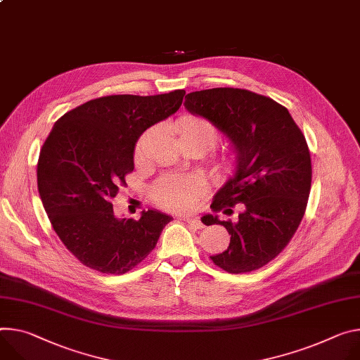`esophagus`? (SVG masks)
Here are the masks:
<instances>
[{"label":"esophagus","mask_w":360,"mask_h":360,"mask_svg":"<svg viewBox=\"0 0 360 360\" xmlns=\"http://www.w3.org/2000/svg\"><path fill=\"white\" fill-rule=\"evenodd\" d=\"M184 221L188 222V225H191L195 230H202L204 224L198 219V218H193V217H184Z\"/></svg>","instance_id":"obj_1"}]
</instances>
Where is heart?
Returning <instances> with one entry per match:
<instances>
[{
  "label": "heart",
  "mask_w": 360,
  "mask_h": 360,
  "mask_svg": "<svg viewBox=\"0 0 360 360\" xmlns=\"http://www.w3.org/2000/svg\"><path fill=\"white\" fill-rule=\"evenodd\" d=\"M172 130L184 148H200L204 153L210 152L219 139L217 126L198 115L181 116L174 123ZM149 136V132L143 134L135 145L134 158L136 163H142L145 159ZM212 165L219 179H234L243 167V153L236 148H228L214 158ZM204 192L205 184L198 176L167 174L153 182L149 195L152 201L163 210L186 212L195 208Z\"/></svg>",
  "instance_id": "heart-1"
}]
</instances>
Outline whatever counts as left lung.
Wrapping results in <instances>:
<instances>
[{
  "label": "left lung",
  "instance_id": "1",
  "mask_svg": "<svg viewBox=\"0 0 360 360\" xmlns=\"http://www.w3.org/2000/svg\"><path fill=\"white\" fill-rule=\"evenodd\" d=\"M185 108L211 120L243 153L240 174L215 195L211 210L236 219L202 217L231 236L212 263L231 274L269 264L290 243L304 217L311 186L306 138L288 110L267 96L245 89L215 87L185 96Z\"/></svg>",
  "mask_w": 360,
  "mask_h": 360
}]
</instances>
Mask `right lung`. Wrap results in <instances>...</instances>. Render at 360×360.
<instances>
[{
	"instance_id": "add662e5",
	"label": "right lung",
	"mask_w": 360,
	"mask_h": 360,
	"mask_svg": "<svg viewBox=\"0 0 360 360\" xmlns=\"http://www.w3.org/2000/svg\"><path fill=\"white\" fill-rule=\"evenodd\" d=\"M185 90L112 94L64 113L40 150L37 185L56 234L82 264L120 276L149 255L171 217H115L112 200L134 171V149L152 124L175 113Z\"/></svg>"
}]
</instances>
